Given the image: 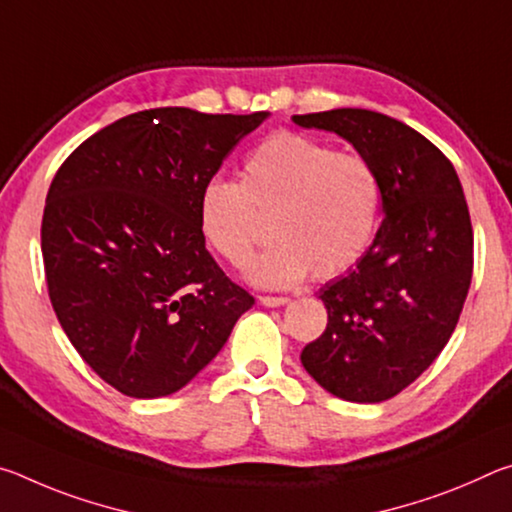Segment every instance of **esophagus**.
<instances>
[{
	"label": "esophagus",
	"mask_w": 512,
	"mask_h": 512,
	"mask_svg": "<svg viewBox=\"0 0 512 512\" xmlns=\"http://www.w3.org/2000/svg\"><path fill=\"white\" fill-rule=\"evenodd\" d=\"M259 302H262L264 307H282V305H287L289 298H284V296H259Z\"/></svg>",
	"instance_id": "34e87169"
}]
</instances>
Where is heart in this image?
<instances>
[{"label": "heart", "mask_w": 512, "mask_h": 512, "mask_svg": "<svg viewBox=\"0 0 512 512\" xmlns=\"http://www.w3.org/2000/svg\"><path fill=\"white\" fill-rule=\"evenodd\" d=\"M271 216L275 244L248 268V280L287 289L314 271L332 277L368 253L381 219V180L359 153H341L296 133H275L255 146L244 183L214 176L198 196L205 239L230 264L244 266Z\"/></svg>", "instance_id": "obj_1"}]
</instances>
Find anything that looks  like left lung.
<instances>
[{"label":"left lung","instance_id":"8db88e82","mask_svg":"<svg viewBox=\"0 0 512 512\" xmlns=\"http://www.w3.org/2000/svg\"><path fill=\"white\" fill-rule=\"evenodd\" d=\"M291 119L336 133L368 158L384 210L368 253L320 289L327 327L300 361L345 402L391 400L443 352L463 311L474 235L461 180L427 137L381 112L336 108Z\"/></svg>","mask_w":512,"mask_h":512}]
</instances>
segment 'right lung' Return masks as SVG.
<instances>
[{"label":"right lung","instance_id":"add662e5","mask_svg":"<svg viewBox=\"0 0 512 512\" xmlns=\"http://www.w3.org/2000/svg\"><path fill=\"white\" fill-rule=\"evenodd\" d=\"M266 117L142 110L58 169L42 216L49 298L76 352L119 393L180 391L255 305L207 253L198 196Z\"/></svg>","mask_w":512,"mask_h":512}]
</instances>
